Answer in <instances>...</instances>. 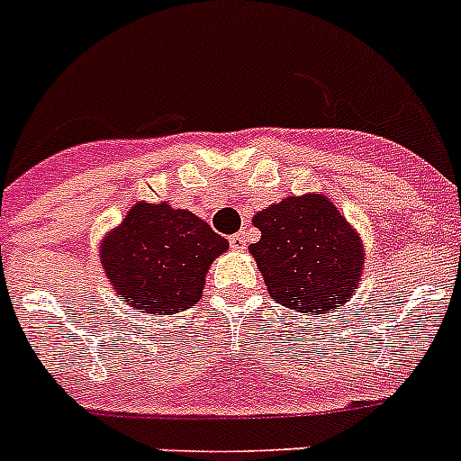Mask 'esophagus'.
Masks as SVG:
<instances>
[{"label":"esophagus","instance_id":"esophagus-1","mask_svg":"<svg viewBox=\"0 0 461 461\" xmlns=\"http://www.w3.org/2000/svg\"><path fill=\"white\" fill-rule=\"evenodd\" d=\"M230 245H231V249H245L248 248V234H245V231H239V234H234V236H230Z\"/></svg>","mask_w":461,"mask_h":461}]
</instances>
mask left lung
Masks as SVG:
<instances>
[{
    "mask_svg": "<svg viewBox=\"0 0 461 461\" xmlns=\"http://www.w3.org/2000/svg\"><path fill=\"white\" fill-rule=\"evenodd\" d=\"M252 222L261 239L249 254L276 303L320 317L349 302L365 272L363 236L324 194L288 195Z\"/></svg>",
    "mask_w": 461,
    "mask_h": 461,
    "instance_id": "left-lung-1",
    "label": "left lung"
}]
</instances>
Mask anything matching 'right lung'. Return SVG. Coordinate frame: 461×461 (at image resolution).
Wrapping results in <instances>:
<instances>
[{"label":"right lung","mask_w":461,"mask_h":461,"mask_svg":"<svg viewBox=\"0 0 461 461\" xmlns=\"http://www.w3.org/2000/svg\"><path fill=\"white\" fill-rule=\"evenodd\" d=\"M227 248V239L195 213L140 200L103 236L98 258L122 302L162 317L200 302L209 267Z\"/></svg>","instance_id":"obj_1"}]
</instances>
